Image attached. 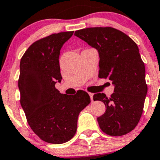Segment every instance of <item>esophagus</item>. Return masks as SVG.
<instances>
[{"label": "esophagus", "instance_id": "obj_1", "mask_svg": "<svg viewBox=\"0 0 160 160\" xmlns=\"http://www.w3.org/2000/svg\"><path fill=\"white\" fill-rule=\"evenodd\" d=\"M89 93V95H90V100H91V101H93V93Z\"/></svg>", "mask_w": 160, "mask_h": 160}]
</instances>
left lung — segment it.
Here are the masks:
<instances>
[{"label":"left lung","mask_w":160,"mask_h":160,"mask_svg":"<svg viewBox=\"0 0 160 160\" xmlns=\"http://www.w3.org/2000/svg\"><path fill=\"white\" fill-rule=\"evenodd\" d=\"M74 35L99 53L100 78H108L114 86L108 98L95 93L93 101L105 104L104 114L98 118L101 129L111 136L132 131L141 118L147 93L145 64L136 43L129 36L111 27H95L76 31Z\"/></svg>","instance_id":"left-lung-1"}]
</instances>
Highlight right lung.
<instances>
[{"instance_id":"obj_1","label":"right lung","mask_w":160,"mask_h":160,"mask_svg":"<svg viewBox=\"0 0 160 160\" xmlns=\"http://www.w3.org/2000/svg\"><path fill=\"white\" fill-rule=\"evenodd\" d=\"M73 32H59L35 42L21 59L18 88L21 105L32 130L43 141L62 144L70 140L77 128L80 112L90 103L89 94L59 93V53Z\"/></svg>"}]
</instances>
